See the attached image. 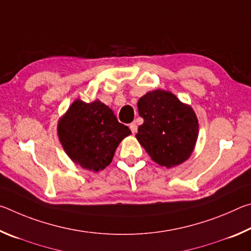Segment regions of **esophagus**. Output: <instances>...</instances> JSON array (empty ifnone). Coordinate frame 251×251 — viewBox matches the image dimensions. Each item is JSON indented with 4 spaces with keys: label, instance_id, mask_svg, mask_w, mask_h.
<instances>
[{
    "label": "esophagus",
    "instance_id": "esophagus-1",
    "mask_svg": "<svg viewBox=\"0 0 251 251\" xmlns=\"http://www.w3.org/2000/svg\"><path fill=\"white\" fill-rule=\"evenodd\" d=\"M129 128H130V130H131V133L133 134H136L137 133V125H136V123H131V124L129 125Z\"/></svg>",
    "mask_w": 251,
    "mask_h": 251
}]
</instances>
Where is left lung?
<instances>
[{"label":"left lung","instance_id":"8db88e82","mask_svg":"<svg viewBox=\"0 0 251 251\" xmlns=\"http://www.w3.org/2000/svg\"><path fill=\"white\" fill-rule=\"evenodd\" d=\"M143 125L136 138L160 166L176 167L193 154L198 138V120L190 105L172 92L155 90L138 100Z\"/></svg>","mask_w":251,"mask_h":251}]
</instances>
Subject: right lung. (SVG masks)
Listing matches in <instances>:
<instances>
[{"mask_svg":"<svg viewBox=\"0 0 251 251\" xmlns=\"http://www.w3.org/2000/svg\"><path fill=\"white\" fill-rule=\"evenodd\" d=\"M131 131L118 123L107 105L75 100L58 120L57 135L71 160L97 173L112 163L116 148Z\"/></svg>","mask_w":251,"mask_h":251,"instance_id":"add662e5","label":"right lung"}]
</instances>
